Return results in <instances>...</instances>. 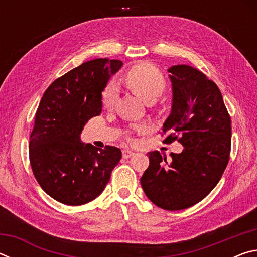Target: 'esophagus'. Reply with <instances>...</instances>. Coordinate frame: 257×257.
<instances>
[{"label":"esophagus","mask_w":257,"mask_h":257,"mask_svg":"<svg viewBox=\"0 0 257 257\" xmlns=\"http://www.w3.org/2000/svg\"><path fill=\"white\" fill-rule=\"evenodd\" d=\"M135 153L133 151H130V150H123L122 151V156L124 159H129L130 156H133Z\"/></svg>","instance_id":"1"}]
</instances>
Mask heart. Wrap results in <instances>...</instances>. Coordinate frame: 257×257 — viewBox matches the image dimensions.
I'll return each mask as SVG.
<instances>
[{
  "mask_svg": "<svg viewBox=\"0 0 257 257\" xmlns=\"http://www.w3.org/2000/svg\"><path fill=\"white\" fill-rule=\"evenodd\" d=\"M125 81L134 92H136L145 102L160 96L165 87L162 73L149 63H139L130 69L125 76ZM118 88L114 82H110L102 94L103 105L111 108L115 102Z\"/></svg>",
  "mask_w": 257,
  "mask_h": 257,
  "instance_id": "b5f03b06",
  "label": "heart"
}]
</instances>
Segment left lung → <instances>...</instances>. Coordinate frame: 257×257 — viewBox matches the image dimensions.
<instances>
[{
	"instance_id": "obj_1",
	"label": "left lung",
	"mask_w": 257,
	"mask_h": 257,
	"mask_svg": "<svg viewBox=\"0 0 257 257\" xmlns=\"http://www.w3.org/2000/svg\"><path fill=\"white\" fill-rule=\"evenodd\" d=\"M172 106L163 124L164 142L178 139L184 151L149 153L141 178L147 198L168 211L185 210L205 198L227 168L231 147V120L215 82L197 69L178 64L168 69Z\"/></svg>"
}]
</instances>
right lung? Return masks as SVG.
I'll list each match as a JSON object with an SVG mask.
<instances>
[{"mask_svg":"<svg viewBox=\"0 0 257 257\" xmlns=\"http://www.w3.org/2000/svg\"><path fill=\"white\" fill-rule=\"evenodd\" d=\"M120 60L95 59L49 86L30 135L29 160L40 186L66 205H82L101 195L121 159L118 147L81 142L87 121L102 112V92L122 67Z\"/></svg>","mask_w":257,"mask_h":257,"instance_id":"right-lung-1","label":"right lung"}]
</instances>
